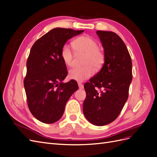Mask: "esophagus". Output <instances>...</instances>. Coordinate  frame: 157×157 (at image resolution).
<instances>
[{
  "instance_id": "obj_1",
  "label": "esophagus",
  "mask_w": 157,
  "mask_h": 157,
  "mask_svg": "<svg viewBox=\"0 0 157 157\" xmlns=\"http://www.w3.org/2000/svg\"><path fill=\"white\" fill-rule=\"evenodd\" d=\"M78 85L79 89H83V88H84V86H83V84H82V83H80V82H78Z\"/></svg>"
}]
</instances>
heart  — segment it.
<instances>
[{"mask_svg": "<svg viewBox=\"0 0 157 157\" xmlns=\"http://www.w3.org/2000/svg\"><path fill=\"white\" fill-rule=\"evenodd\" d=\"M73 49L76 53L84 54L83 67H76L71 69L69 77L76 81L82 82L91 77L95 69H100L105 61V55L99 48L98 42L89 36H82L73 42ZM61 57L64 63L71 66L73 62V54L69 46L65 44L61 50Z\"/></svg>", "mask_w": 157, "mask_h": 157, "instance_id": "heart-1", "label": "heart"}]
</instances>
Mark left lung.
Listing matches in <instances>:
<instances>
[{"instance_id": "obj_1", "label": "left lung", "mask_w": 157, "mask_h": 157, "mask_svg": "<svg viewBox=\"0 0 157 157\" xmlns=\"http://www.w3.org/2000/svg\"><path fill=\"white\" fill-rule=\"evenodd\" d=\"M102 43L105 63L84 85L86 97L83 113L96 126H104L119 115L128 98L132 80L130 55L121 38L112 31H96Z\"/></svg>"}]
</instances>
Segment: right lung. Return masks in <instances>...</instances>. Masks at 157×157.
Returning a JSON list of instances; mask_svg holds the SVG:
<instances>
[{"label":"right lung","mask_w":157,"mask_h":157,"mask_svg":"<svg viewBox=\"0 0 157 157\" xmlns=\"http://www.w3.org/2000/svg\"><path fill=\"white\" fill-rule=\"evenodd\" d=\"M84 30L55 28L38 39L31 49L24 78L27 105L37 120L52 124L59 121L66 103L78 88L75 80L62 81L67 75L61 57L62 46Z\"/></svg>","instance_id":"right-lung-1"}]
</instances>
